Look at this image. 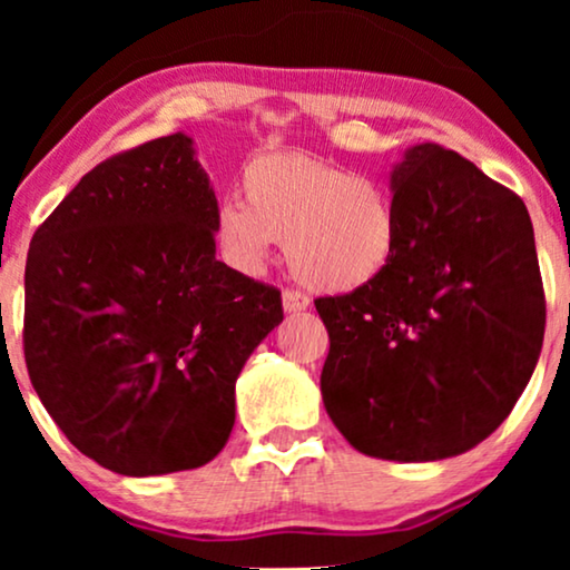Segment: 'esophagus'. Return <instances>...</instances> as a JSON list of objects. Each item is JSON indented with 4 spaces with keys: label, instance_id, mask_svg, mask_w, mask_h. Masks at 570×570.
Masks as SVG:
<instances>
[{
    "label": "esophagus",
    "instance_id": "34e87169",
    "mask_svg": "<svg viewBox=\"0 0 570 570\" xmlns=\"http://www.w3.org/2000/svg\"><path fill=\"white\" fill-rule=\"evenodd\" d=\"M308 295H303L301 291H293V287H285L283 291V308L285 314H301V311L308 308Z\"/></svg>",
    "mask_w": 570,
    "mask_h": 570
}]
</instances>
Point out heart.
Listing matches in <instances>:
<instances>
[{
  "instance_id": "1",
  "label": "heart",
  "mask_w": 570,
  "mask_h": 570,
  "mask_svg": "<svg viewBox=\"0 0 570 570\" xmlns=\"http://www.w3.org/2000/svg\"><path fill=\"white\" fill-rule=\"evenodd\" d=\"M244 202L215 209V240L233 269L256 275L275 240L291 272L322 293H353L392 267L402 244L394 194L373 176L303 153H267L246 163Z\"/></svg>"
}]
</instances>
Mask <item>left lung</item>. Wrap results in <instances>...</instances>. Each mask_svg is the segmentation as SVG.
<instances>
[{"instance_id":"left-lung-1","label":"left lung","mask_w":570,"mask_h":570,"mask_svg":"<svg viewBox=\"0 0 570 570\" xmlns=\"http://www.w3.org/2000/svg\"><path fill=\"white\" fill-rule=\"evenodd\" d=\"M402 244L376 283L316 298L322 396L361 454L435 462L485 441L544 337L534 230L517 194L439 145L392 170Z\"/></svg>"}]
</instances>
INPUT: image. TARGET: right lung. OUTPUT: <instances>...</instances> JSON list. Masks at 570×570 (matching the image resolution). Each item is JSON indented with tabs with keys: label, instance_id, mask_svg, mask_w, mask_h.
Masks as SVG:
<instances>
[{
	"label": "right lung",
	"instance_id": "1",
	"mask_svg": "<svg viewBox=\"0 0 570 570\" xmlns=\"http://www.w3.org/2000/svg\"><path fill=\"white\" fill-rule=\"evenodd\" d=\"M215 209L178 131L98 163L30 240V384L106 470L147 478L220 454L238 373L283 322L277 287L215 259Z\"/></svg>",
	"mask_w": 570,
	"mask_h": 570
}]
</instances>
